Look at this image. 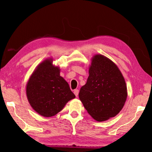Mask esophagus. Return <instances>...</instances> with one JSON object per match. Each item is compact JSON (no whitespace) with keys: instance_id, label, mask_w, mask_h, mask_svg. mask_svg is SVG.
<instances>
[{"instance_id":"34e87169","label":"esophagus","mask_w":152,"mask_h":152,"mask_svg":"<svg viewBox=\"0 0 152 152\" xmlns=\"http://www.w3.org/2000/svg\"><path fill=\"white\" fill-rule=\"evenodd\" d=\"M74 94L76 95V96H78V93H79V91H78V89H75L74 91Z\"/></svg>"}]
</instances>
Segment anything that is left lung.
Masks as SVG:
<instances>
[{
	"mask_svg": "<svg viewBox=\"0 0 152 152\" xmlns=\"http://www.w3.org/2000/svg\"><path fill=\"white\" fill-rule=\"evenodd\" d=\"M127 96V86L118 67L102 55L92 58L89 76L79 98L92 118L103 121L119 113Z\"/></svg>",
	"mask_w": 152,
	"mask_h": 152,
	"instance_id": "1",
	"label": "left lung"
}]
</instances>
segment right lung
I'll list each match as a JSON object with an SVG mask.
<instances>
[{"mask_svg":"<svg viewBox=\"0 0 152 152\" xmlns=\"http://www.w3.org/2000/svg\"><path fill=\"white\" fill-rule=\"evenodd\" d=\"M26 92L31 106L43 117H52L76 97L60 76V70L47 60L37 67L27 82Z\"/></svg>","mask_w":152,"mask_h":152,"instance_id":"right-lung-1","label":"right lung"}]
</instances>
